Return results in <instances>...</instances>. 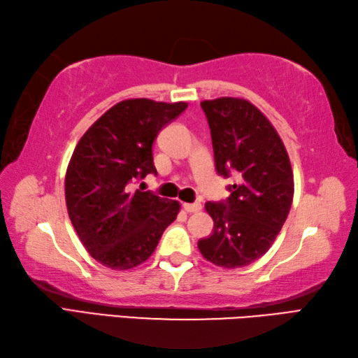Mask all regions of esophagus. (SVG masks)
Returning a JSON list of instances; mask_svg holds the SVG:
<instances>
[{"label":"esophagus","instance_id":"obj_1","mask_svg":"<svg viewBox=\"0 0 358 358\" xmlns=\"http://www.w3.org/2000/svg\"><path fill=\"white\" fill-rule=\"evenodd\" d=\"M202 208V206L199 202H194V203H184V210L187 213H196V211H199Z\"/></svg>","mask_w":358,"mask_h":358}]
</instances>
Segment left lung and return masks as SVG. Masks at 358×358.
Masks as SVG:
<instances>
[{"instance_id": "obj_1", "label": "left lung", "mask_w": 358, "mask_h": 358, "mask_svg": "<svg viewBox=\"0 0 358 358\" xmlns=\"http://www.w3.org/2000/svg\"><path fill=\"white\" fill-rule=\"evenodd\" d=\"M211 133L216 171L235 174L230 196L207 202L215 225L199 239L202 257L215 266L252 264L273 244L294 199V173L281 137L249 100L221 97L201 101Z\"/></svg>"}]
</instances>
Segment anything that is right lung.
<instances>
[{"label":"right lung","mask_w":358,"mask_h":358,"mask_svg":"<svg viewBox=\"0 0 358 358\" xmlns=\"http://www.w3.org/2000/svg\"><path fill=\"white\" fill-rule=\"evenodd\" d=\"M188 103L129 99L109 108L80 138L64 178L66 207L91 257L113 271L147 261L179 202L129 184L156 174L152 142Z\"/></svg>","instance_id":"1"}]
</instances>
